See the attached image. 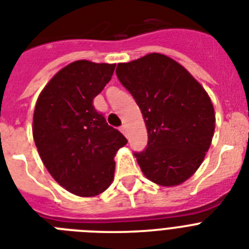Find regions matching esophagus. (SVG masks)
Returning <instances> with one entry per match:
<instances>
[{
    "instance_id": "esophagus-1",
    "label": "esophagus",
    "mask_w": 249,
    "mask_h": 249,
    "mask_svg": "<svg viewBox=\"0 0 249 249\" xmlns=\"http://www.w3.org/2000/svg\"><path fill=\"white\" fill-rule=\"evenodd\" d=\"M121 132H122L123 133V135H126V133H127V128H126V126H122V127H121Z\"/></svg>"
}]
</instances>
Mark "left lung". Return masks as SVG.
Segmentation results:
<instances>
[{"mask_svg": "<svg viewBox=\"0 0 249 249\" xmlns=\"http://www.w3.org/2000/svg\"><path fill=\"white\" fill-rule=\"evenodd\" d=\"M117 77L131 92L147 128V147L135 153L147 179L183 183L211 145L215 112L210 96L183 66L160 53L118 63Z\"/></svg>", "mask_w": 249, "mask_h": 249, "instance_id": "left-lung-1", "label": "left lung"}]
</instances>
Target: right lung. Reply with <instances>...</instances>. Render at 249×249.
<instances>
[{"label":"right lung","mask_w":249,"mask_h":249,"mask_svg":"<svg viewBox=\"0 0 249 249\" xmlns=\"http://www.w3.org/2000/svg\"><path fill=\"white\" fill-rule=\"evenodd\" d=\"M116 65L80 59L53 76L36 100L33 137L55 182L80 197L102 194L114 178L118 149L127 143L96 112L92 100Z\"/></svg>","instance_id":"add662e5"}]
</instances>
